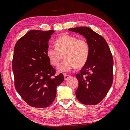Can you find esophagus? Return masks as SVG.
Segmentation results:
<instances>
[{
    "label": "esophagus",
    "instance_id": "esophagus-1",
    "mask_svg": "<svg viewBox=\"0 0 130 130\" xmlns=\"http://www.w3.org/2000/svg\"><path fill=\"white\" fill-rule=\"evenodd\" d=\"M70 77V76L69 75H66V74L64 75V79H65L66 80H68Z\"/></svg>",
    "mask_w": 130,
    "mask_h": 130
}]
</instances>
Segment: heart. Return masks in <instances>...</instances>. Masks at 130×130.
I'll return each instance as SVG.
<instances>
[{"label":"heart","mask_w":130,"mask_h":130,"mask_svg":"<svg viewBox=\"0 0 130 130\" xmlns=\"http://www.w3.org/2000/svg\"><path fill=\"white\" fill-rule=\"evenodd\" d=\"M54 45L55 49H47L46 56L50 64L54 66H57L64 56L65 60L58 66V72L67 73L75 67L81 68L88 60L90 46L85 38L64 34L55 41Z\"/></svg>","instance_id":"b5f03b06"}]
</instances>
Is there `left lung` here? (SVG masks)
Instances as JSON below:
<instances>
[{"label": "left lung", "mask_w": 130, "mask_h": 130, "mask_svg": "<svg viewBox=\"0 0 130 130\" xmlns=\"http://www.w3.org/2000/svg\"><path fill=\"white\" fill-rule=\"evenodd\" d=\"M68 30L84 36L88 42V60L76 77L78 87L77 100L86 105H96L107 94L113 83V60L104 38L88 27L80 26Z\"/></svg>", "instance_id": "8db88e82"}]
</instances>
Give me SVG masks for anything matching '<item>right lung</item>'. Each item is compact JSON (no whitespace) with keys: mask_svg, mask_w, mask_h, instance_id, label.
Returning <instances> with one entry per match:
<instances>
[{"mask_svg":"<svg viewBox=\"0 0 130 130\" xmlns=\"http://www.w3.org/2000/svg\"><path fill=\"white\" fill-rule=\"evenodd\" d=\"M54 30H30L17 42L14 48L12 70L15 89L25 103L45 108L55 99L56 88L64 81L46 56L48 42Z\"/></svg>","mask_w":130,"mask_h":130,"instance_id":"obj_1","label":"right lung"}]
</instances>
